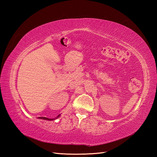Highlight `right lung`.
<instances>
[{
	"label": "right lung",
	"mask_w": 157,
	"mask_h": 157,
	"mask_svg": "<svg viewBox=\"0 0 157 157\" xmlns=\"http://www.w3.org/2000/svg\"><path fill=\"white\" fill-rule=\"evenodd\" d=\"M60 115H61V114H59L57 117H55V118H54V119H48V118H47V117H38V118H39V119H44V120H47V121H52V120H54V119H55L59 118V117H60Z\"/></svg>",
	"instance_id": "add662e5"
}]
</instances>
